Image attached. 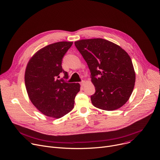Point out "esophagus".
Listing matches in <instances>:
<instances>
[{"mask_svg": "<svg viewBox=\"0 0 160 160\" xmlns=\"http://www.w3.org/2000/svg\"><path fill=\"white\" fill-rule=\"evenodd\" d=\"M85 83H86V82L85 81H82V82H80V85H81V86H84V85H85Z\"/></svg>", "mask_w": 160, "mask_h": 160, "instance_id": "obj_1", "label": "esophagus"}]
</instances>
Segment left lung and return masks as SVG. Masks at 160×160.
<instances>
[{
	"mask_svg": "<svg viewBox=\"0 0 160 160\" xmlns=\"http://www.w3.org/2000/svg\"><path fill=\"white\" fill-rule=\"evenodd\" d=\"M91 71L96 92L91 97L97 108L114 111L128 101L136 74L131 57L120 46L103 38L82 39L74 42Z\"/></svg>",
	"mask_w": 160,
	"mask_h": 160,
	"instance_id": "obj_1",
	"label": "left lung"
}]
</instances>
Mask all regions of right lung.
Returning <instances> with one entry per match:
<instances>
[{
  "instance_id": "right-lung-1",
  "label": "right lung",
  "mask_w": 160,
  "mask_h": 160,
  "mask_svg": "<svg viewBox=\"0 0 160 160\" xmlns=\"http://www.w3.org/2000/svg\"><path fill=\"white\" fill-rule=\"evenodd\" d=\"M72 42H58L39 49L29 60L25 71V85L28 97L42 114L60 118L71 111L74 98L80 91L78 83H67L59 79L62 58Z\"/></svg>"
}]
</instances>
